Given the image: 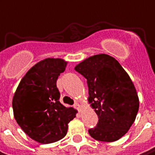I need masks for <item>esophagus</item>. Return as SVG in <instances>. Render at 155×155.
I'll return each instance as SVG.
<instances>
[{"instance_id": "34e87169", "label": "esophagus", "mask_w": 155, "mask_h": 155, "mask_svg": "<svg viewBox=\"0 0 155 155\" xmlns=\"http://www.w3.org/2000/svg\"><path fill=\"white\" fill-rule=\"evenodd\" d=\"M74 107H75L76 109H78V110H81V105H80L79 104H78V103H77V104H75Z\"/></svg>"}]
</instances>
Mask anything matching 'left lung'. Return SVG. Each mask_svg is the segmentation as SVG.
<instances>
[{"instance_id": "8db88e82", "label": "left lung", "mask_w": 155, "mask_h": 155, "mask_svg": "<svg viewBox=\"0 0 155 155\" xmlns=\"http://www.w3.org/2000/svg\"><path fill=\"white\" fill-rule=\"evenodd\" d=\"M87 80L88 103L98 116V123L88 130L98 141L113 142L122 137L134 123L139 99L128 74L113 57L101 53L75 67Z\"/></svg>"}]
</instances>
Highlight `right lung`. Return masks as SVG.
Returning a JSON list of instances; mask_svg holds the SVG:
<instances>
[{
  "label": "right lung",
  "instance_id": "right-lung-1",
  "mask_svg": "<svg viewBox=\"0 0 155 155\" xmlns=\"http://www.w3.org/2000/svg\"><path fill=\"white\" fill-rule=\"evenodd\" d=\"M67 63L58 58L37 62L23 77L14 94L12 108L17 123L30 138L40 144L62 139L69 121L78 112L60 103L56 82Z\"/></svg>",
  "mask_w": 155,
  "mask_h": 155
}]
</instances>
